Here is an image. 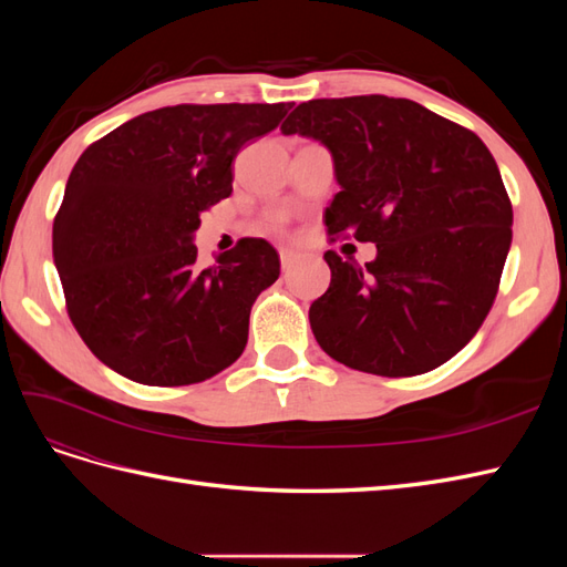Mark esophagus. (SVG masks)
Listing matches in <instances>:
<instances>
[{
    "label": "esophagus",
    "mask_w": 567,
    "mask_h": 567,
    "mask_svg": "<svg viewBox=\"0 0 567 567\" xmlns=\"http://www.w3.org/2000/svg\"><path fill=\"white\" fill-rule=\"evenodd\" d=\"M281 269L284 271H290L296 265H298V255L293 250H281Z\"/></svg>",
    "instance_id": "1"
}]
</instances>
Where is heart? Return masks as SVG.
I'll return each mask as SVG.
<instances>
[{"label":"heart","instance_id":"b5f03b06","mask_svg":"<svg viewBox=\"0 0 567 567\" xmlns=\"http://www.w3.org/2000/svg\"><path fill=\"white\" fill-rule=\"evenodd\" d=\"M271 221H274V225H284L286 217H284V215H274V217H271Z\"/></svg>","mask_w":567,"mask_h":567}]
</instances>
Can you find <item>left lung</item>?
I'll list each match as a JSON object with an SVG mask.
<instances>
[{
	"label": "left lung",
	"instance_id": "left-lung-1",
	"mask_svg": "<svg viewBox=\"0 0 567 567\" xmlns=\"http://www.w3.org/2000/svg\"><path fill=\"white\" fill-rule=\"evenodd\" d=\"M329 146L340 192L323 221L375 244L359 267L326 250L331 286L310 307L321 350L350 369L416 375L477 333L499 290L513 208L480 136L416 101L312 99L281 125Z\"/></svg>",
	"mask_w": 567,
	"mask_h": 567
}]
</instances>
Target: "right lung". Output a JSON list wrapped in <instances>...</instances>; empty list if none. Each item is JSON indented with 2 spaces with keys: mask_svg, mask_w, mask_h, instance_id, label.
Here are the masks:
<instances>
[{
  "mask_svg": "<svg viewBox=\"0 0 567 567\" xmlns=\"http://www.w3.org/2000/svg\"><path fill=\"white\" fill-rule=\"evenodd\" d=\"M286 113V104L165 106L82 153L54 217V262L68 317L106 367L173 388L241 357L250 307L279 279V252L241 238L203 267L192 238L200 213L231 194L238 151Z\"/></svg>",
  "mask_w": 567,
  "mask_h": 567,
  "instance_id": "obj_1",
  "label": "right lung"
}]
</instances>
